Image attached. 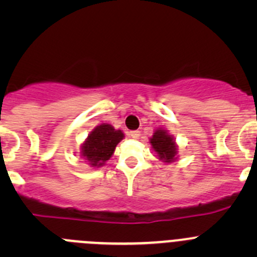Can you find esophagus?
I'll return each mask as SVG.
<instances>
[{"mask_svg":"<svg viewBox=\"0 0 257 257\" xmlns=\"http://www.w3.org/2000/svg\"><path fill=\"white\" fill-rule=\"evenodd\" d=\"M141 132L139 131H133V132H131V133H129V137H131V138H133V139H139L141 138Z\"/></svg>","mask_w":257,"mask_h":257,"instance_id":"esophagus-1","label":"esophagus"}]
</instances>
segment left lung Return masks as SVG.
<instances>
[{"label": "left lung", "instance_id": "obj_1", "mask_svg": "<svg viewBox=\"0 0 257 257\" xmlns=\"http://www.w3.org/2000/svg\"><path fill=\"white\" fill-rule=\"evenodd\" d=\"M152 149L157 153V157L165 164L174 163L178 159V144L174 136L165 128H157L149 138Z\"/></svg>", "mask_w": 257, "mask_h": 257}]
</instances>
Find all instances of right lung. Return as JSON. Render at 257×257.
I'll return each instance as SVG.
<instances>
[{
  "label": "right lung",
  "instance_id": "add662e5",
  "mask_svg": "<svg viewBox=\"0 0 257 257\" xmlns=\"http://www.w3.org/2000/svg\"><path fill=\"white\" fill-rule=\"evenodd\" d=\"M124 139L120 129H114L108 123L95 126L80 144L79 155L92 168H100L112 158L115 147Z\"/></svg>",
  "mask_w": 257,
  "mask_h": 257
}]
</instances>
